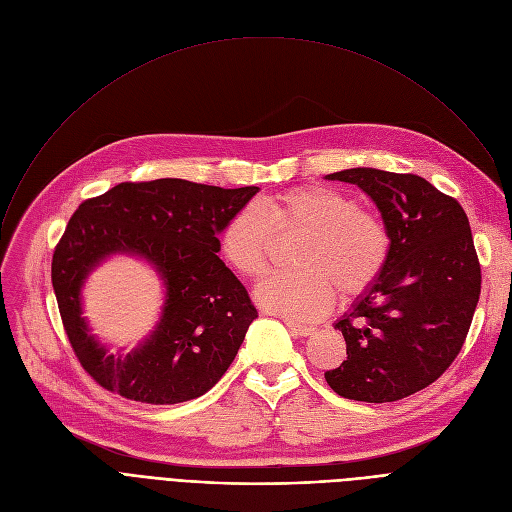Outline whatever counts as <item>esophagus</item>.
<instances>
[{"label": "esophagus", "instance_id": "1", "mask_svg": "<svg viewBox=\"0 0 512 512\" xmlns=\"http://www.w3.org/2000/svg\"><path fill=\"white\" fill-rule=\"evenodd\" d=\"M286 326H288L290 334H292V336H297V338H303V336H311V334L315 332V328H313V326L297 324V321H286Z\"/></svg>", "mask_w": 512, "mask_h": 512}]
</instances>
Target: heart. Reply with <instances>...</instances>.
Masks as SVG:
<instances>
[{
	"label": "heart",
	"instance_id": "1",
	"mask_svg": "<svg viewBox=\"0 0 512 512\" xmlns=\"http://www.w3.org/2000/svg\"><path fill=\"white\" fill-rule=\"evenodd\" d=\"M303 234L294 249L299 270L274 274L257 288V301L284 317L311 321L336 301L369 292L382 278L392 236L378 211L332 186H299L234 211L218 234L220 257L247 278H261L276 236Z\"/></svg>",
	"mask_w": 512,
	"mask_h": 512
}]
</instances>
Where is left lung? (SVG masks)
<instances>
[{"label": "left lung", "mask_w": 512, "mask_h": 512, "mask_svg": "<svg viewBox=\"0 0 512 512\" xmlns=\"http://www.w3.org/2000/svg\"><path fill=\"white\" fill-rule=\"evenodd\" d=\"M361 186L392 236L386 270L336 328L346 361L326 371L351 400L411 396L461 353L481 292V265L461 203L417 174L353 168L328 176Z\"/></svg>", "instance_id": "8db88e82"}]
</instances>
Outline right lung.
I'll return each instance as SVG.
<instances>
[{"label":"right lung","mask_w":512,"mask_h":512,"mask_svg":"<svg viewBox=\"0 0 512 512\" xmlns=\"http://www.w3.org/2000/svg\"><path fill=\"white\" fill-rule=\"evenodd\" d=\"M257 191L159 178L120 182L78 205L53 251L51 284L72 351L101 388L147 405H176L220 382L257 309L218 257V234ZM118 250L147 256L169 286L158 330L126 360L105 356L86 334L77 301L90 267Z\"/></svg>","instance_id":"obj_1"}]
</instances>
